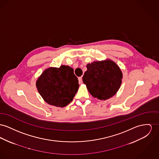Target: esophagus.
Instances as JSON below:
<instances>
[{
  "label": "esophagus",
  "instance_id": "34e87169",
  "mask_svg": "<svg viewBox=\"0 0 159 159\" xmlns=\"http://www.w3.org/2000/svg\"><path fill=\"white\" fill-rule=\"evenodd\" d=\"M78 81H79V84H82L83 83V79H82V77L80 76V77H78Z\"/></svg>",
  "mask_w": 159,
  "mask_h": 159
}]
</instances>
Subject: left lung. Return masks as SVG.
<instances>
[{
	"label": "left lung",
	"mask_w": 159,
	"mask_h": 159,
	"mask_svg": "<svg viewBox=\"0 0 159 159\" xmlns=\"http://www.w3.org/2000/svg\"><path fill=\"white\" fill-rule=\"evenodd\" d=\"M87 69L83 81L94 98L106 100L116 93L122 83V74L114 61H94L87 64Z\"/></svg>",
	"instance_id": "8db88e82"
}]
</instances>
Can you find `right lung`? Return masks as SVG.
Here are the masks:
<instances>
[{
  "label": "right lung",
  "mask_w": 159,
  "mask_h": 159,
  "mask_svg": "<svg viewBox=\"0 0 159 159\" xmlns=\"http://www.w3.org/2000/svg\"><path fill=\"white\" fill-rule=\"evenodd\" d=\"M37 90L50 105L64 107L72 101L79 84L74 69L69 66L46 69L36 82Z\"/></svg>",
  "instance_id": "obj_1"
}]
</instances>
